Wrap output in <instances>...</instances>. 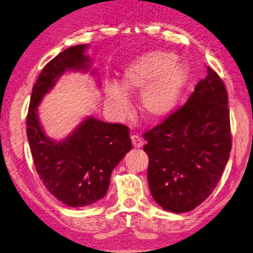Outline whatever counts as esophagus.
<instances>
[{"instance_id":"obj_1","label":"esophagus","mask_w":253,"mask_h":253,"mask_svg":"<svg viewBox=\"0 0 253 253\" xmlns=\"http://www.w3.org/2000/svg\"><path fill=\"white\" fill-rule=\"evenodd\" d=\"M131 141H132V144H133L134 148H141V147L143 146L142 139L140 138L139 135L132 134V135H131Z\"/></svg>"}]
</instances>
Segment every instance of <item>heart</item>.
Masks as SVG:
<instances>
[{"mask_svg": "<svg viewBox=\"0 0 253 253\" xmlns=\"http://www.w3.org/2000/svg\"><path fill=\"white\" fill-rule=\"evenodd\" d=\"M176 53L154 50L134 58L123 69L120 87L107 85L105 105L117 117L129 110L126 93L144 89L140 96V109L150 120H161L175 109L187 86L190 68L184 61H178Z\"/></svg>", "mask_w": 253, "mask_h": 253, "instance_id": "1", "label": "heart"}]
</instances>
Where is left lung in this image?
<instances>
[{
	"label": "left lung",
	"mask_w": 253,
	"mask_h": 253,
	"mask_svg": "<svg viewBox=\"0 0 253 253\" xmlns=\"http://www.w3.org/2000/svg\"><path fill=\"white\" fill-rule=\"evenodd\" d=\"M148 184L166 211L185 213L208 198L224 171L232 147L223 81L212 68L180 109L143 134Z\"/></svg>",
	"instance_id": "left-lung-1"
}]
</instances>
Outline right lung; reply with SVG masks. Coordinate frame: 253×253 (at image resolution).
<instances>
[{
    "instance_id": "add662e5",
    "label": "right lung",
    "mask_w": 253,
    "mask_h": 253,
    "mask_svg": "<svg viewBox=\"0 0 253 253\" xmlns=\"http://www.w3.org/2000/svg\"><path fill=\"white\" fill-rule=\"evenodd\" d=\"M87 48L88 44L74 45L44 66L32 88L27 117L36 170L45 188L72 208L90 205L104 197L112 171L132 148L129 127L93 117L86 118L60 141L45 135L41 126L37 107L56 82L68 70L89 72Z\"/></svg>"
}]
</instances>
